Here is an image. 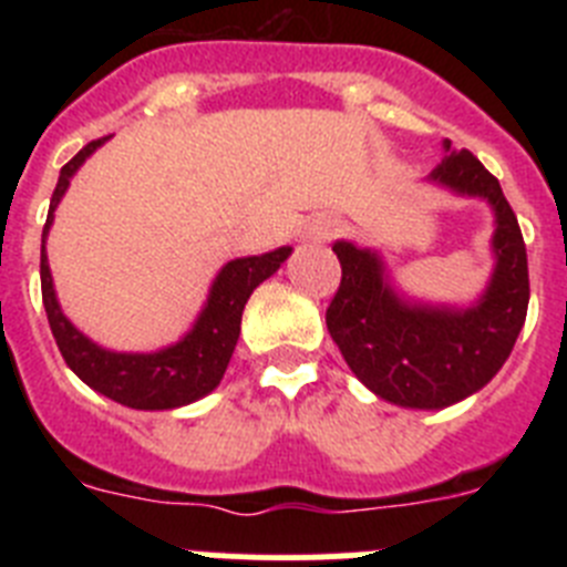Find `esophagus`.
Listing matches in <instances>:
<instances>
[{
    "label": "esophagus",
    "mask_w": 567,
    "mask_h": 567,
    "mask_svg": "<svg viewBox=\"0 0 567 567\" xmlns=\"http://www.w3.org/2000/svg\"><path fill=\"white\" fill-rule=\"evenodd\" d=\"M338 221H332V218H318V221L309 224V238L312 240H329L338 235Z\"/></svg>",
    "instance_id": "obj_1"
}]
</instances>
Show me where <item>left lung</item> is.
Segmentation results:
<instances>
[{
    "label": "left lung",
    "mask_w": 567,
    "mask_h": 567,
    "mask_svg": "<svg viewBox=\"0 0 567 567\" xmlns=\"http://www.w3.org/2000/svg\"><path fill=\"white\" fill-rule=\"evenodd\" d=\"M445 158L429 182L494 209L488 287L471 307H432L392 287L374 249L334 240L340 287L327 327L354 378L378 398L405 409H445L480 392L503 369L528 312V255L517 215L477 155L443 142Z\"/></svg>",
    "instance_id": "left-lung-1"
}]
</instances>
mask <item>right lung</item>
I'll return each mask as SVG.
<instances>
[{
  "label": "right lung",
  "mask_w": 567,
  "mask_h": 567,
  "mask_svg": "<svg viewBox=\"0 0 567 567\" xmlns=\"http://www.w3.org/2000/svg\"><path fill=\"white\" fill-rule=\"evenodd\" d=\"M110 135L90 142L87 147L79 150L73 158L59 173V184L50 198V213L44 221L42 233V300L44 312H48L50 332L56 338L59 352L64 363L79 374V380L115 400V403L127 405V409H142V412H164V409H178V405L195 403L204 394H209L215 385L221 383L227 372L229 358L235 352L240 334V315L247 307L249 295L255 292L258 284L275 275L280 264L289 258L292 247H278L272 252L249 255V258L229 260L221 272L215 275L209 298L204 303L202 315L193 323L187 334L178 343L158 349V352H110L99 343L79 332L56 300L53 289V275L48 267V252H44V238L53 224L62 195L68 193L70 178L76 169L87 162L90 155L96 153Z\"/></svg>",
  "instance_id": "1"
}]
</instances>
